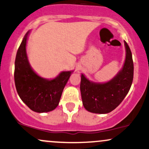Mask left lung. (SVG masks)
I'll return each mask as SVG.
<instances>
[{
    "label": "left lung",
    "instance_id": "obj_1",
    "mask_svg": "<svg viewBox=\"0 0 149 149\" xmlns=\"http://www.w3.org/2000/svg\"><path fill=\"white\" fill-rule=\"evenodd\" d=\"M125 61L122 71L113 79L102 84L90 82L81 75L80 92L85 109L95 113H107L119 105L131 88L134 76V64L129 45L125 41Z\"/></svg>",
    "mask_w": 149,
    "mask_h": 149
}]
</instances>
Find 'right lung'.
Instances as JSON below:
<instances>
[{
	"label": "right lung",
	"mask_w": 149,
	"mask_h": 149,
	"mask_svg": "<svg viewBox=\"0 0 149 149\" xmlns=\"http://www.w3.org/2000/svg\"><path fill=\"white\" fill-rule=\"evenodd\" d=\"M27 32L17 52L15 62V83L17 92L27 107L38 113L54 110L59 104L71 71L61 72L48 80L38 76L31 68L26 53Z\"/></svg>",
	"instance_id": "right-lung-1"
}]
</instances>
